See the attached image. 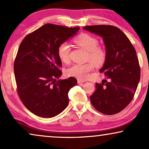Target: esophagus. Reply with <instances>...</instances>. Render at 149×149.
I'll return each mask as SVG.
<instances>
[{"label":"esophagus","instance_id":"1","mask_svg":"<svg viewBox=\"0 0 149 149\" xmlns=\"http://www.w3.org/2000/svg\"><path fill=\"white\" fill-rule=\"evenodd\" d=\"M77 82H78V83L79 84H83V83H85V81H83V80H81V79H78V80H77Z\"/></svg>","mask_w":149,"mask_h":149}]
</instances>
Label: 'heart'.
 Here are the masks:
<instances>
[{"label": "heart", "instance_id": "1", "mask_svg": "<svg viewBox=\"0 0 149 149\" xmlns=\"http://www.w3.org/2000/svg\"><path fill=\"white\" fill-rule=\"evenodd\" d=\"M74 41L77 45L88 52L87 59L91 60L96 64H102L105 61L107 54L104 49L97 46L98 40L90 34L83 33L74 38ZM70 47L68 42H64L58 47V55L62 62L67 63L70 60ZM89 61L83 64H74L68 68L66 74L68 76L74 77L80 79H86L89 73L94 68V63Z\"/></svg>", "mask_w": 149, "mask_h": 149}]
</instances>
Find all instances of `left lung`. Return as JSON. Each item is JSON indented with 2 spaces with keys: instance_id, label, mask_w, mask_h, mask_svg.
Returning <instances> with one entry per match:
<instances>
[{
  "instance_id": "obj_1",
  "label": "left lung",
  "mask_w": 149,
  "mask_h": 149,
  "mask_svg": "<svg viewBox=\"0 0 149 149\" xmlns=\"http://www.w3.org/2000/svg\"><path fill=\"white\" fill-rule=\"evenodd\" d=\"M83 28L103 38L107 56L100 72L110 79L106 83H95L91 103L102 113L115 115L131 102L140 81V68L135 48L115 26L95 25Z\"/></svg>"
}]
</instances>
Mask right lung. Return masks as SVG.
Masks as SVG:
<instances>
[{"label":"right lung","instance_id":"1","mask_svg":"<svg viewBox=\"0 0 149 149\" xmlns=\"http://www.w3.org/2000/svg\"><path fill=\"white\" fill-rule=\"evenodd\" d=\"M79 28L46 24L20 44L13 67L17 91L24 105L34 115L54 117L68 106V91L77 81L74 77L57 81L62 75L58 47Z\"/></svg>","mask_w":149,"mask_h":149}]
</instances>
